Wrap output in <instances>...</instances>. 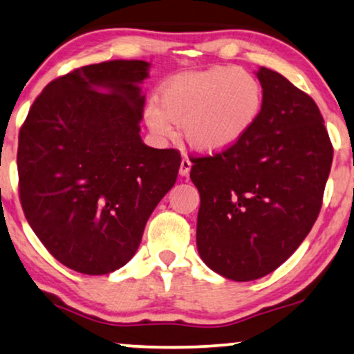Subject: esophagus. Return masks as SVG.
<instances>
[{"label":"esophagus","mask_w":354,"mask_h":354,"mask_svg":"<svg viewBox=\"0 0 354 354\" xmlns=\"http://www.w3.org/2000/svg\"><path fill=\"white\" fill-rule=\"evenodd\" d=\"M190 169H192L190 159L183 158L182 162H180V169H178V174H180L182 177H185V176H188V174H190Z\"/></svg>","instance_id":"34e87169"}]
</instances>
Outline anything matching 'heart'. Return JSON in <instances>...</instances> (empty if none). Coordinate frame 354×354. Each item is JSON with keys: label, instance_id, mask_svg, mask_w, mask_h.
<instances>
[{"label": "heart", "instance_id": "1", "mask_svg": "<svg viewBox=\"0 0 354 354\" xmlns=\"http://www.w3.org/2000/svg\"><path fill=\"white\" fill-rule=\"evenodd\" d=\"M264 103L263 85L251 72L235 66L187 72L162 88L161 108L149 104L145 113L159 137H174L180 125L185 142L201 153L234 148L258 122Z\"/></svg>", "mask_w": 354, "mask_h": 354}]
</instances>
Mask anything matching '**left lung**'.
Returning <instances> with one entry per match:
<instances>
[{"mask_svg": "<svg viewBox=\"0 0 354 354\" xmlns=\"http://www.w3.org/2000/svg\"><path fill=\"white\" fill-rule=\"evenodd\" d=\"M264 103L236 145L193 158L200 192L196 246L207 268L235 282L264 277L316 222L333 147L317 104L279 72L258 71Z\"/></svg>", "mask_w": 354, "mask_h": 354, "instance_id": "1", "label": "left lung"}]
</instances>
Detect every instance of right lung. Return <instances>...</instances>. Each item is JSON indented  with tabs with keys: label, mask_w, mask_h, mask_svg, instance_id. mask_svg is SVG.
I'll use <instances>...</instances> for the list:
<instances>
[{
	"label": "right lung",
	"mask_w": 354,
	"mask_h": 354,
	"mask_svg": "<svg viewBox=\"0 0 354 354\" xmlns=\"http://www.w3.org/2000/svg\"><path fill=\"white\" fill-rule=\"evenodd\" d=\"M145 61H108L50 82L19 132V198L61 264L86 275L122 268L177 180L180 153L140 137Z\"/></svg>",
	"instance_id": "add662e5"
}]
</instances>
